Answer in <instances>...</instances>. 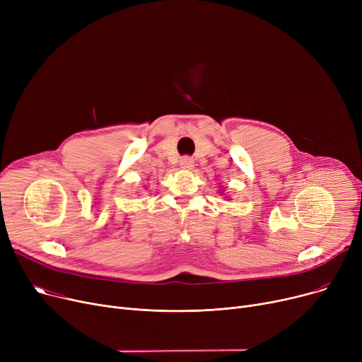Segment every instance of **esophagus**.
<instances>
[{
  "mask_svg": "<svg viewBox=\"0 0 362 362\" xmlns=\"http://www.w3.org/2000/svg\"><path fill=\"white\" fill-rule=\"evenodd\" d=\"M180 167L183 170H192L194 168V160L191 157H183L180 160Z\"/></svg>",
  "mask_w": 362,
  "mask_h": 362,
  "instance_id": "1",
  "label": "esophagus"
}]
</instances>
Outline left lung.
I'll use <instances>...</instances> for the list:
<instances>
[{"mask_svg": "<svg viewBox=\"0 0 362 362\" xmlns=\"http://www.w3.org/2000/svg\"><path fill=\"white\" fill-rule=\"evenodd\" d=\"M220 191H221V189H220ZM223 192H224V191H221V194H223Z\"/></svg>", "mask_w": 362, "mask_h": 362, "instance_id": "1", "label": "left lung"}]
</instances>
